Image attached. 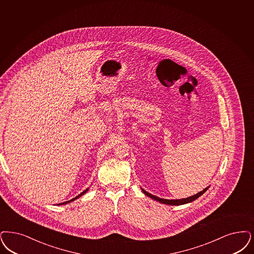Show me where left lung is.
I'll return each instance as SVG.
<instances>
[{"label": "left lung", "mask_w": 254, "mask_h": 254, "mask_svg": "<svg viewBox=\"0 0 254 254\" xmlns=\"http://www.w3.org/2000/svg\"><path fill=\"white\" fill-rule=\"evenodd\" d=\"M207 189H208V188H205L203 191H200L199 193H197L196 194H194V195H192V196H190V197L183 198V199H163V198L158 197V196H156V195H153L151 193H147V192L144 191L143 189H142V192L144 193V194H146L147 196L151 197V198L157 200V201H159V202L163 203V204H168V205H183V204H186V203L192 202L194 199H196L197 197H199L202 193H205V192L207 191Z\"/></svg>", "instance_id": "left-lung-1"}]
</instances>
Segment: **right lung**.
<instances>
[{
  "mask_svg": "<svg viewBox=\"0 0 254 254\" xmlns=\"http://www.w3.org/2000/svg\"><path fill=\"white\" fill-rule=\"evenodd\" d=\"M87 191H88V189H86V190H85V191H83V192H82V193H80V194H78V195H76V196H75V197H73V198H72V199H71V200H69V201H66V202L61 203V204H60V205H61V204H66V203L71 202V201H73V200H74V199H76V198H78V197H79V196H81L82 194H84V193H86V192H87Z\"/></svg>",
  "mask_w": 254,
  "mask_h": 254,
  "instance_id": "right-lung-1",
  "label": "right lung"
}]
</instances>
